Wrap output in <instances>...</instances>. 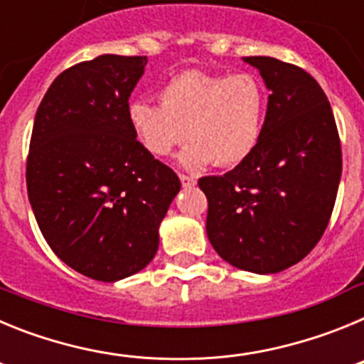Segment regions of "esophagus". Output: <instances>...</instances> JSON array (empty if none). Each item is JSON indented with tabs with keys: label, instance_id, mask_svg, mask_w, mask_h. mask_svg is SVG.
<instances>
[{
	"label": "esophagus",
	"instance_id": "1",
	"mask_svg": "<svg viewBox=\"0 0 364 364\" xmlns=\"http://www.w3.org/2000/svg\"><path fill=\"white\" fill-rule=\"evenodd\" d=\"M180 182H182V186H184V188H193V186L197 184V180L189 175H184V173L180 175Z\"/></svg>",
	"mask_w": 364,
	"mask_h": 364
}]
</instances>
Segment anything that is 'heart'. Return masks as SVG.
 <instances>
[{
    "label": "heart",
    "mask_w": 364,
    "mask_h": 364,
    "mask_svg": "<svg viewBox=\"0 0 364 364\" xmlns=\"http://www.w3.org/2000/svg\"><path fill=\"white\" fill-rule=\"evenodd\" d=\"M160 100L138 98L127 109L134 134L154 156L171 154L189 136L193 142L180 154L186 167H231L259 144L266 92L253 74L184 70L162 87Z\"/></svg>",
    "instance_id": "obj_1"
}]
</instances>
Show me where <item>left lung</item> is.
Instances as JSON below:
<instances>
[{
	"mask_svg": "<svg viewBox=\"0 0 364 364\" xmlns=\"http://www.w3.org/2000/svg\"><path fill=\"white\" fill-rule=\"evenodd\" d=\"M269 89L253 153L224 176H202L205 231L215 252L246 272L279 273L297 264L326 230L343 159L332 107L304 69L247 56Z\"/></svg>",
	"mask_w": 364,
	"mask_h": 364,
	"instance_id": "1",
	"label": "left lung"
}]
</instances>
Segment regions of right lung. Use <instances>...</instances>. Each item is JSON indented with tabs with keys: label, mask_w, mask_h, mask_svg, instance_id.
Here are the masks:
<instances>
[{
	"label": "right lung",
	"mask_w": 364,
	"mask_h": 364,
	"mask_svg": "<svg viewBox=\"0 0 364 364\" xmlns=\"http://www.w3.org/2000/svg\"><path fill=\"white\" fill-rule=\"evenodd\" d=\"M146 56L102 54L63 70L32 127L27 191L54 253L78 273L114 282L146 268L180 191L171 167L136 140L129 96Z\"/></svg>",
	"instance_id": "1"
}]
</instances>
